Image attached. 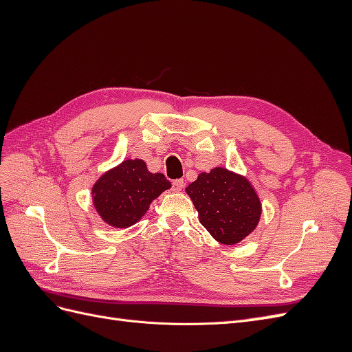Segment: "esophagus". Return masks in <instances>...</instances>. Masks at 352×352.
<instances>
[{"label": "esophagus", "mask_w": 352, "mask_h": 352, "mask_svg": "<svg viewBox=\"0 0 352 352\" xmlns=\"http://www.w3.org/2000/svg\"><path fill=\"white\" fill-rule=\"evenodd\" d=\"M184 186H185V180L184 179H176V180H173V189L175 190H182L184 189Z\"/></svg>", "instance_id": "obj_1"}]
</instances>
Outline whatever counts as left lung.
Instances as JSON below:
<instances>
[{"instance_id": "obj_1", "label": "left lung", "mask_w": 352, "mask_h": 352, "mask_svg": "<svg viewBox=\"0 0 352 352\" xmlns=\"http://www.w3.org/2000/svg\"><path fill=\"white\" fill-rule=\"evenodd\" d=\"M201 225L217 242L235 245L257 228L261 201L250 180L225 167L199 173L186 188Z\"/></svg>"}]
</instances>
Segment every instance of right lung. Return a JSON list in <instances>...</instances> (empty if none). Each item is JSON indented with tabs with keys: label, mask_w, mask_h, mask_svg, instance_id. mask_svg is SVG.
Returning a JSON list of instances; mask_svg holds the SVG:
<instances>
[{
	"label": "right lung",
	"mask_w": 352,
	"mask_h": 352,
	"mask_svg": "<svg viewBox=\"0 0 352 352\" xmlns=\"http://www.w3.org/2000/svg\"><path fill=\"white\" fill-rule=\"evenodd\" d=\"M172 184L163 173H151L144 160H124L107 170L92 186L95 211L107 225L124 229L140 221L151 202Z\"/></svg>",
	"instance_id": "right-lung-1"
}]
</instances>
